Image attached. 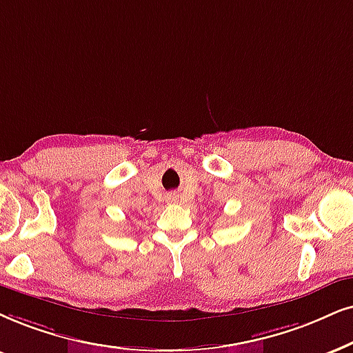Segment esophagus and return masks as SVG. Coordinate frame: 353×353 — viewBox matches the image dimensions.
<instances>
[{
    "mask_svg": "<svg viewBox=\"0 0 353 353\" xmlns=\"http://www.w3.org/2000/svg\"><path fill=\"white\" fill-rule=\"evenodd\" d=\"M169 200H171V202H177V197L176 195H172V197H169Z\"/></svg>",
    "mask_w": 353,
    "mask_h": 353,
    "instance_id": "1",
    "label": "esophagus"
}]
</instances>
